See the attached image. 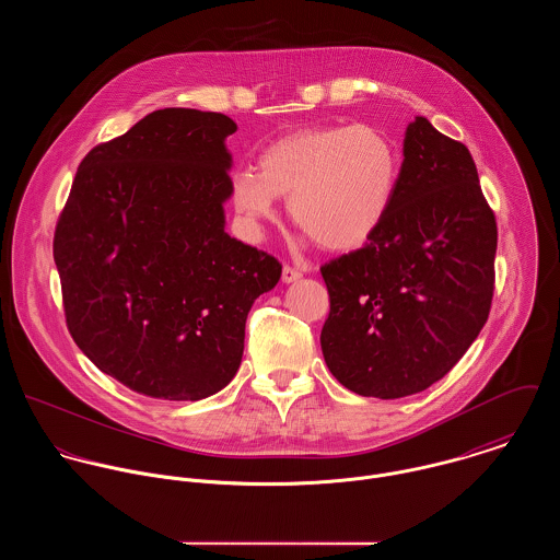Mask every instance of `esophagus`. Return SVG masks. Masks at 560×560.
<instances>
[{
	"label": "esophagus",
	"mask_w": 560,
	"mask_h": 560,
	"mask_svg": "<svg viewBox=\"0 0 560 560\" xmlns=\"http://www.w3.org/2000/svg\"><path fill=\"white\" fill-rule=\"evenodd\" d=\"M300 278H302V271H300V269H295V267H289V265H284V269H282V282H284V284L298 282Z\"/></svg>",
	"instance_id": "1"
}]
</instances>
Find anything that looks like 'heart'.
I'll return each instance as SVG.
<instances>
[{
  "label": "heart",
  "instance_id": "1",
  "mask_svg": "<svg viewBox=\"0 0 560 560\" xmlns=\"http://www.w3.org/2000/svg\"><path fill=\"white\" fill-rule=\"evenodd\" d=\"M399 183V158L375 127H325L269 144L256 170H241L231 200L247 231L276 218V196L291 220L329 252H351L386 220Z\"/></svg>",
  "mask_w": 560,
  "mask_h": 560
}]
</instances>
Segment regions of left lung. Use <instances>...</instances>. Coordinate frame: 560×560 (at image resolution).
I'll return each mask as SVG.
<instances>
[{
    "instance_id": "1",
    "label": "left lung",
    "mask_w": 560,
    "mask_h": 560,
    "mask_svg": "<svg viewBox=\"0 0 560 560\" xmlns=\"http://www.w3.org/2000/svg\"><path fill=\"white\" fill-rule=\"evenodd\" d=\"M495 218L470 151L416 116L393 207L364 247L320 267V349L351 393L400 399L442 380L477 340L493 295Z\"/></svg>"
}]
</instances>
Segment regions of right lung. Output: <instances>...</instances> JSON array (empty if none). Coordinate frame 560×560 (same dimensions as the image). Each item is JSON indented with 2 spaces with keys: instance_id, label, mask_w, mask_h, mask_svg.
Here are the masks:
<instances>
[{
  "instance_id": "add662e5",
  "label": "right lung",
  "mask_w": 560,
  "mask_h": 560,
  "mask_svg": "<svg viewBox=\"0 0 560 560\" xmlns=\"http://www.w3.org/2000/svg\"><path fill=\"white\" fill-rule=\"evenodd\" d=\"M215 112L165 107L94 147L58 220L71 336L138 395L200 400L240 371L245 319L282 265L226 233V138Z\"/></svg>"
}]
</instances>
